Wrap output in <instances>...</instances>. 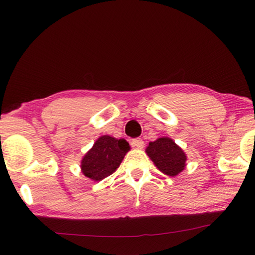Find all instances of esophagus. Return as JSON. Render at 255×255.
Instances as JSON below:
<instances>
[{"mask_svg":"<svg viewBox=\"0 0 255 255\" xmlns=\"http://www.w3.org/2000/svg\"><path fill=\"white\" fill-rule=\"evenodd\" d=\"M131 144L133 145V147H137V148H143V145H144V142H143V140L142 139H140V138H138V139H133L132 141H131Z\"/></svg>","mask_w":255,"mask_h":255,"instance_id":"1","label":"esophagus"}]
</instances>
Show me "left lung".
<instances>
[{"label": "left lung", "mask_w": 255, "mask_h": 255, "mask_svg": "<svg viewBox=\"0 0 255 255\" xmlns=\"http://www.w3.org/2000/svg\"><path fill=\"white\" fill-rule=\"evenodd\" d=\"M145 152L158 169L169 176H175L186 166V154L169 137L150 142Z\"/></svg>", "instance_id": "8db88e82"}]
</instances>
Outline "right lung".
<instances>
[{
  "label": "right lung",
  "instance_id": "add662e5",
  "mask_svg": "<svg viewBox=\"0 0 255 255\" xmlns=\"http://www.w3.org/2000/svg\"><path fill=\"white\" fill-rule=\"evenodd\" d=\"M129 150L130 145L125 139L105 134L97 139L92 149L83 156L81 170L91 180L96 182L104 180L117 170Z\"/></svg>",
  "mask_w": 255,
  "mask_h": 255
}]
</instances>
